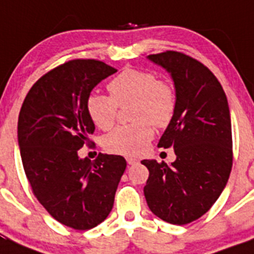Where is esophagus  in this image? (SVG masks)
<instances>
[{
  "instance_id": "34e87169",
  "label": "esophagus",
  "mask_w": 254,
  "mask_h": 254,
  "mask_svg": "<svg viewBox=\"0 0 254 254\" xmlns=\"http://www.w3.org/2000/svg\"><path fill=\"white\" fill-rule=\"evenodd\" d=\"M126 160H127V163H128L129 165H134V164L138 163V159L132 158V156H127V159H126Z\"/></svg>"
}]
</instances>
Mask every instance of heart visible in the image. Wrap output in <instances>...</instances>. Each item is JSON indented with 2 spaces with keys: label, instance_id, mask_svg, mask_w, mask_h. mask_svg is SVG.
Wrapping results in <instances>:
<instances>
[{
  "label": "heart",
  "instance_id": "heart-1",
  "mask_svg": "<svg viewBox=\"0 0 254 254\" xmlns=\"http://www.w3.org/2000/svg\"><path fill=\"white\" fill-rule=\"evenodd\" d=\"M111 96L93 93L87 96L86 111L100 129L114 125L118 107L132 103L131 118L136 123L120 126L104 137L108 151L123 155H137L146 149L152 138V123L165 127L176 112V91L168 82L158 80L149 71L126 68L108 84Z\"/></svg>",
  "mask_w": 254,
  "mask_h": 254
}]
</instances>
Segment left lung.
<instances>
[{
	"mask_svg": "<svg viewBox=\"0 0 254 254\" xmlns=\"http://www.w3.org/2000/svg\"><path fill=\"white\" fill-rule=\"evenodd\" d=\"M170 75L176 112L158 146L173 147L170 165L142 160L149 208L167 223L185 225L206 214L228 183L233 165L232 121L219 80L201 62L179 52L147 56Z\"/></svg>",
	"mask_w": 254,
	"mask_h": 254,
	"instance_id": "obj_1",
	"label": "left lung"
}]
</instances>
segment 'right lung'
<instances>
[{"label": "right lung", "mask_w": 254, "mask_h": 254, "mask_svg": "<svg viewBox=\"0 0 254 254\" xmlns=\"http://www.w3.org/2000/svg\"><path fill=\"white\" fill-rule=\"evenodd\" d=\"M117 69L95 60H73L38 80L22 103L17 141L33 192L61 224L87 230L108 217L127 163L121 155L78 156L95 129L86 100Z\"/></svg>", "instance_id": "1"}]
</instances>
